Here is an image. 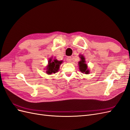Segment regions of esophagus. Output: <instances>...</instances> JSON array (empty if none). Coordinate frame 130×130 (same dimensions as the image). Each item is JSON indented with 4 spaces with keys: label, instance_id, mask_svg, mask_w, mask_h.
<instances>
[{
    "label": "esophagus",
    "instance_id": "34e87169",
    "mask_svg": "<svg viewBox=\"0 0 130 130\" xmlns=\"http://www.w3.org/2000/svg\"><path fill=\"white\" fill-rule=\"evenodd\" d=\"M67 61L68 62H69V63H70V62H72V57H68L67 58Z\"/></svg>",
    "mask_w": 130,
    "mask_h": 130
}]
</instances>
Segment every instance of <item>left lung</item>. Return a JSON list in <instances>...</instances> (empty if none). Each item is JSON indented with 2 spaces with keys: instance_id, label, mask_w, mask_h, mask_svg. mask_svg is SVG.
Wrapping results in <instances>:
<instances>
[{
  "instance_id": "obj_1",
  "label": "left lung",
  "mask_w": 130,
  "mask_h": 130,
  "mask_svg": "<svg viewBox=\"0 0 130 130\" xmlns=\"http://www.w3.org/2000/svg\"><path fill=\"white\" fill-rule=\"evenodd\" d=\"M80 58H81V60L78 62L80 71L82 72V73H85L86 74H87L90 73V71L87 68V66L85 62V58H84L83 55H80Z\"/></svg>"
}]
</instances>
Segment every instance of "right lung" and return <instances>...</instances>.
<instances>
[{"label":"right lung","instance_id":"add662e5","mask_svg":"<svg viewBox=\"0 0 130 130\" xmlns=\"http://www.w3.org/2000/svg\"><path fill=\"white\" fill-rule=\"evenodd\" d=\"M62 62V61H59L56 59H54L52 60V58H50L48 61V65L46 67V73L50 75L57 72L59 68V66Z\"/></svg>","mask_w":130,"mask_h":130}]
</instances>
